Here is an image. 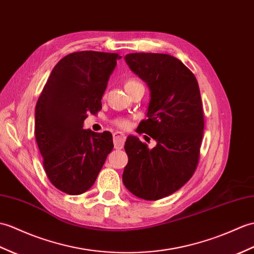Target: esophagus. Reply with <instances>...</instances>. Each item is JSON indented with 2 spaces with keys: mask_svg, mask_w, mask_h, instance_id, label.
I'll return each instance as SVG.
<instances>
[{
  "mask_svg": "<svg viewBox=\"0 0 254 254\" xmlns=\"http://www.w3.org/2000/svg\"><path fill=\"white\" fill-rule=\"evenodd\" d=\"M126 141V135L120 132H115L114 133V145L116 149H121L125 146Z\"/></svg>",
  "mask_w": 254,
  "mask_h": 254,
  "instance_id": "1",
  "label": "esophagus"
}]
</instances>
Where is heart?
<instances>
[{
    "label": "heart",
    "instance_id": "1",
    "mask_svg": "<svg viewBox=\"0 0 254 254\" xmlns=\"http://www.w3.org/2000/svg\"><path fill=\"white\" fill-rule=\"evenodd\" d=\"M139 83V82L135 81V80H128L126 82V87L127 86H131V85H134V84H137ZM114 125L116 127H118L121 129H127L129 127V126H131V123H129V121L127 119H125V118H121V119H117L114 121Z\"/></svg>",
    "mask_w": 254,
    "mask_h": 254
}]
</instances>
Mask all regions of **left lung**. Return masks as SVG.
Segmentation results:
<instances>
[{
  "label": "left lung",
  "mask_w": 254,
  "mask_h": 254,
  "mask_svg": "<svg viewBox=\"0 0 254 254\" xmlns=\"http://www.w3.org/2000/svg\"><path fill=\"white\" fill-rule=\"evenodd\" d=\"M126 62L150 90L147 119L138 128L157 145L149 149L136 136L127 138L122 181L138 198L162 199L184 186L197 168L204 127L199 85L190 70L168 54L132 53Z\"/></svg>",
  "instance_id": "left-lung-1"
}]
</instances>
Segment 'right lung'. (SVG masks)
<instances>
[{
    "label": "right lung",
    "mask_w": 254,
    "mask_h": 254,
    "mask_svg": "<svg viewBox=\"0 0 254 254\" xmlns=\"http://www.w3.org/2000/svg\"><path fill=\"white\" fill-rule=\"evenodd\" d=\"M121 56L74 52L57 63L35 105L34 135L50 182L68 194L90 190L114 148L110 132L83 129L88 114L102 109V97Z\"/></svg>",
    "instance_id": "1"
}]
</instances>
